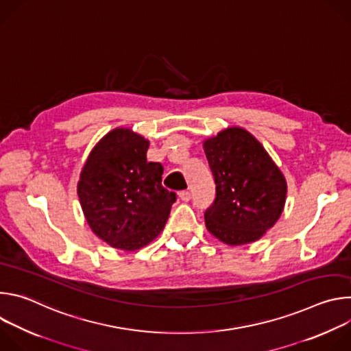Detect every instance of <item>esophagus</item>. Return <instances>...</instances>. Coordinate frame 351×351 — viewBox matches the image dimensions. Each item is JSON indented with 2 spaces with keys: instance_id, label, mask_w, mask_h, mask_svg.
Masks as SVG:
<instances>
[{
  "instance_id": "34e87169",
  "label": "esophagus",
  "mask_w": 351,
  "mask_h": 351,
  "mask_svg": "<svg viewBox=\"0 0 351 351\" xmlns=\"http://www.w3.org/2000/svg\"><path fill=\"white\" fill-rule=\"evenodd\" d=\"M179 197H180V199H182V202H189V199H190V197H191V194H190V191L189 190H183V191H180L179 193Z\"/></svg>"
}]
</instances>
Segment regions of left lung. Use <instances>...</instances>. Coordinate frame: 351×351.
<instances>
[{"label": "left lung", "mask_w": 351, "mask_h": 351, "mask_svg": "<svg viewBox=\"0 0 351 351\" xmlns=\"http://www.w3.org/2000/svg\"><path fill=\"white\" fill-rule=\"evenodd\" d=\"M217 184L206 211L208 232L228 245L260 240L280 218L287 183L264 145L240 126L203 141Z\"/></svg>", "instance_id": "1"}]
</instances>
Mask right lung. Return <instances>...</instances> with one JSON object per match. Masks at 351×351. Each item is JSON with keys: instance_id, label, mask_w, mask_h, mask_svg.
I'll use <instances>...</instances> for the list:
<instances>
[{"instance_id": "1", "label": "right lung", "mask_w": 351, "mask_h": 351, "mask_svg": "<svg viewBox=\"0 0 351 351\" xmlns=\"http://www.w3.org/2000/svg\"><path fill=\"white\" fill-rule=\"evenodd\" d=\"M149 141L115 128L93 147L77 182L84 218L111 247L136 252L164 229L176 194L161 180L160 162H147Z\"/></svg>"}]
</instances>
